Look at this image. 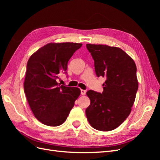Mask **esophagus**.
<instances>
[{"label": "esophagus", "mask_w": 160, "mask_h": 160, "mask_svg": "<svg viewBox=\"0 0 160 160\" xmlns=\"http://www.w3.org/2000/svg\"><path fill=\"white\" fill-rule=\"evenodd\" d=\"M81 94L82 95H85L86 94V91L83 89H81Z\"/></svg>", "instance_id": "34e87169"}]
</instances>
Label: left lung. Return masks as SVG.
Masks as SVG:
<instances>
[{
    "label": "left lung",
    "mask_w": 160,
    "mask_h": 160,
    "mask_svg": "<svg viewBox=\"0 0 160 160\" xmlns=\"http://www.w3.org/2000/svg\"><path fill=\"white\" fill-rule=\"evenodd\" d=\"M96 75L106 77L102 93L89 90L91 103L85 113L94 129L108 132L127 119L135 101L138 81L134 61L119 47L87 44Z\"/></svg>",
    "instance_id": "1"
}]
</instances>
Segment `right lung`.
Listing matches in <instances>:
<instances>
[{"instance_id": "right-lung-1", "label": "right lung", "mask_w": 160, "mask_h": 160, "mask_svg": "<svg viewBox=\"0 0 160 160\" xmlns=\"http://www.w3.org/2000/svg\"><path fill=\"white\" fill-rule=\"evenodd\" d=\"M81 43H48L31 56L27 65L24 91L35 117L49 126L63 123L79 98L78 88L60 85L61 72Z\"/></svg>"}]
</instances>
